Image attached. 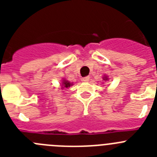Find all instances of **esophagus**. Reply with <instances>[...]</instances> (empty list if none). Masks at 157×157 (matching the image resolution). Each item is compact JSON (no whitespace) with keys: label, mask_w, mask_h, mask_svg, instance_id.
<instances>
[{"label":"esophagus","mask_w":157,"mask_h":157,"mask_svg":"<svg viewBox=\"0 0 157 157\" xmlns=\"http://www.w3.org/2000/svg\"><path fill=\"white\" fill-rule=\"evenodd\" d=\"M82 80L83 82H88L89 80H90V77L89 76H86V77H83L82 78Z\"/></svg>","instance_id":"esophagus-1"}]
</instances>
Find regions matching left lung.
Here are the masks:
<instances>
[{
  "label": "left lung",
  "instance_id": "1",
  "mask_svg": "<svg viewBox=\"0 0 157 157\" xmlns=\"http://www.w3.org/2000/svg\"><path fill=\"white\" fill-rule=\"evenodd\" d=\"M104 79H105V80H108V78H107V77H105V78H104Z\"/></svg>",
  "mask_w": 157,
  "mask_h": 157
}]
</instances>
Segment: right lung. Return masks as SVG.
Instances as JSON below:
<instances>
[{
	"instance_id": "1",
	"label": "right lung",
	"mask_w": 157,
	"mask_h": 157,
	"mask_svg": "<svg viewBox=\"0 0 157 157\" xmlns=\"http://www.w3.org/2000/svg\"><path fill=\"white\" fill-rule=\"evenodd\" d=\"M63 86H64V87H66V88H67V87H70L72 85L71 83V82H69L68 81H65V80H63Z\"/></svg>"
}]
</instances>
